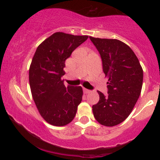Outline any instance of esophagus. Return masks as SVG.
<instances>
[{"mask_svg":"<svg viewBox=\"0 0 160 160\" xmlns=\"http://www.w3.org/2000/svg\"><path fill=\"white\" fill-rule=\"evenodd\" d=\"M83 92L85 94H87V93L91 92V90H89V89H83Z\"/></svg>","mask_w":160,"mask_h":160,"instance_id":"obj_1","label":"esophagus"}]
</instances>
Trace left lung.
Here are the masks:
<instances>
[{
	"mask_svg": "<svg viewBox=\"0 0 160 160\" xmlns=\"http://www.w3.org/2000/svg\"><path fill=\"white\" fill-rule=\"evenodd\" d=\"M98 49L105 77L108 95L98 91L99 101L92 106L93 115L100 124L114 126L131 113L140 96L143 70L132 49L116 39L89 37Z\"/></svg>",
	"mask_w": 160,
	"mask_h": 160,
	"instance_id": "obj_1",
	"label": "left lung"
}]
</instances>
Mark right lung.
Here are the masks:
<instances>
[{"mask_svg": "<svg viewBox=\"0 0 160 160\" xmlns=\"http://www.w3.org/2000/svg\"><path fill=\"white\" fill-rule=\"evenodd\" d=\"M56 32L38 46L29 68V83L38 111L49 124L63 126L74 120L82 101L81 86L64 84L65 60L88 39Z\"/></svg>", "mask_w": 160, "mask_h": 160, "instance_id": "obj_1", "label": "right lung"}]
</instances>
